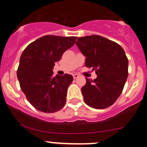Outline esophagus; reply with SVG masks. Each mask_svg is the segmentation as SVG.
I'll return each mask as SVG.
<instances>
[{
  "label": "esophagus",
  "mask_w": 147,
  "mask_h": 147,
  "mask_svg": "<svg viewBox=\"0 0 147 147\" xmlns=\"http://www.w3.org/2000/svg\"><path fill=\"white\" fill-rule=\"evenodd\" d=\"M73 77H74V79H76V78L79 77V75L78 74H73Z\"/></svg>",
  "instance_id": "34e87169"
}]
</instances>
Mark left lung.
<instances>
[{"label": "left lung", "instance_id": "1", "mask_svg": "<svg viewBox=\"0 0 147 147\" xmlns=\"http://www.w3.org/2000/svg\"><path fill=\"white\" fill-rule=\"evenodd\" d=\"M76 45L85 56V66L96 71V79H86L82 88L85 103L96 109L110 107L124 89L128 76V59L120 45L107 38L90 35L78 37Z\"/></svg>", "mask_w": 147, "mask_h": 147}]
</instances>
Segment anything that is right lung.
<instances>
[{
  "mask_svg": "<svg viewBox=\"0 0 147 147\" xmlns=\"http://www.w3.org/2000/svg\"><path fill=\"white\" fill-rule=\"evenodd\" d=\"M76 37L45 35L25 49L17 71L22 91L34 107L41 112H57L64 107L73 76H53L54 63L74 45Z\"/></svg>",
  "mask_w": 147,
  "mask_h": 147,
  "instance_id": "right-lung-1",
  "label": "right lung"
}]
</instances>
